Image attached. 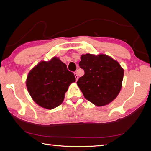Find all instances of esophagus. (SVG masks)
I'll return each mask as SVG.
<instances>
[{"instance_id": "obj_1", "label": "esophagus", "mask_w": 151, "mask_h": 151, "mask_svg": "<svg viewBox=\"0 0 151 151\" xmlns=\"http://www.w3.org/2000/svg\"><path fill=\"white\" fill-rule=\"evenodd\" d=\"M75 76H76V81L78 80V75L76 73H75Z\"/></svg>"}]
</instances>
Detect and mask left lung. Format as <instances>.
<instances>
[{
	"instance_id": "1",
	"label": "left lung",
	"mask_w": 151,
	"mask_h": 151,
	"mask_svg": "<svg viewBox=\"0 0 151 151\" xmlns=\"http://www.w3.org/2000/svg\"><path fill=\"white\" fill-rule=\"evenodd\" d=\"M79 66L85 75L77 85L88 101L102 106L118 95L124 70L118 61L105 55L86 54L81 55Z\"/></svg>"
}]
</instances>
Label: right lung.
Instances as JSON below:
<instances>
[{
  "label": "right lung",
  "mask_w": 151,
  "mask_h": 151,
  "mask_svg": "<svg viewBox=\"0 0 151 151\" xmlns=\"http://www.w3.org/2000/svg\"><path fill=\"white\" fill-rule=\"evenodd\" d=\"M73 73L58 58L42 61L28 75L26 85L37 104L48 109L58 106L63 101L65 93L70 84L75 82Z\"/></svg>",
  "instance_id": "add662e5"
}]
</instances>
